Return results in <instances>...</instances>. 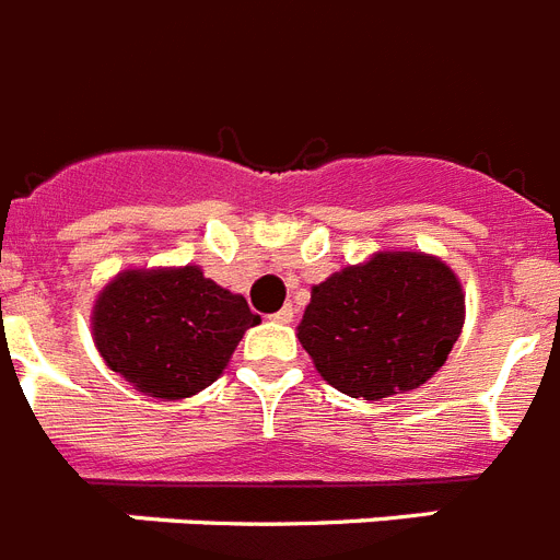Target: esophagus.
<instances>
[{
    "mask_svg": "<svg viewBox=\"0 0 560 560\" xmlns=\"http://www.w3.org/2000/svg\"><path fill=\"white\" fill-rule=\"evenodd\" d=\"M271 319H275V323H291V319H294V308H291V305H283L280 312L271 314Z\"/></svg>",
    "mask_w": 560,
    "mask_h": 560,
    "instance_id": "34e87169",
    "label": "esophagus"
}]
</instances>
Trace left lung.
<instances>
[{
    "label": "left lung",
    "mask_w": 560,
    "mask_h": 560,
    "mask_svg": "<svg viewBox=\"0 0 560 560\" xmlns=\"http://www.w3.org/2000/svg\"><path fill=\"white\" fill-rule=\"evenodd\" d=\"M462 323L465 294L442 260L388 252L314 285L298 337L328 385L385 399L436 374Z\"/></svg>",
    "instance_id": "8db88e82"
}]
</instances>
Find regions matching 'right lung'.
<instances>
[{"label": "right lung", "instance_id": "add662e5", "mask_svg": "<svg viewBox=\"0 0 560 560\" xmlns=\"http://www.w3.org/2000/svg\"><path fill=\"white\" fill-rule=\"evenodd\" d=\"M257 323L241 294L212 283L198 266L124 271L93 312L104 362L158 399H184L212 385Z\"/></svg>", "mask_w": 560, "mask_h": 560}]
</instances>
